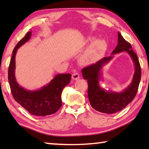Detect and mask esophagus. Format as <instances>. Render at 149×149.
Segmentation results:
<instances>
[{
	"instance_id": "esophagus-1",
	"label": "esophagus",
	"mask_w": 149,
	"mask_h": 149,
	"mask_svg": "<svg viewBox=\"0 0 149 149\" xmlns=\"http://www.w3.org/2000/svg\"><path fill=\"white\" fill-rule=\"evenodd\" d=\"M72 79L73 80H78L79 79H80V75H79L78 72L73 73L72 75Z\"/></svg>"
}]
</instances>
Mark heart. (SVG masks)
<instances>
[{
	"label": "heart",
	"instance_id": "b5f03b06",
	"mask_svg": "<svg viewBox=\"0 0 149 149\" xmlns=\"http://www.w3.org/2000/svg\"><path fill=\"white\" fill-rule=\"evenodd\" d=\"M90 40H93L92 38H90ZM107 42L104 40H98L95 41L91 45L90 47L85 56L83 57V61L86 62V61L93 60L97 59L98 57L103 54L107 49Z\"/></svg>",
	"mask_w": 149,
	"mask_h": 149
}]
</instances>
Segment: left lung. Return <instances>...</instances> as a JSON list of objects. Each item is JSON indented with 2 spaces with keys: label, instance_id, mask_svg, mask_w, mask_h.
<instances>
[{
  "label": "left lung",
  "instance_id": "left-lung-1",
  "mask_svg": "<svg viewBox=\"0 0 149 149\" xmlns=\"http://www.w3.org/2000/svg\"><path fill=\"white\" fill-rule=\"evenodd\" d=\"M122 52L129 54L135 66V72L131 84L122 92L106 91L102 88L99 83L102 68L111 60L113 56L105 57L95 64L85 67L81 70L83 79H86L88 83L87 93L89 103L93 109L100 113L113 114L121 111L133 100L137 93L141 79V68L139 60L137 55L132 49L131 44L126 41L121 34L118 32V44L112 54Z\"/></svg>",
  "mask_w": 149,
  "mask_h": 149
}]
</instances>
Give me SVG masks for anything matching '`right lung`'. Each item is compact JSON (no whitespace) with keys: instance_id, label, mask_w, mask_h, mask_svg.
I'll return each mask as SVG.
<instances>
[{"instance_id":"1","label":"right lung","mask_w":149,"mask_h":149,"mask_svg":"<svg viewBox=\"0 0 149 149\" xmlns=\"http://www.w3.org/2000/svg\"><path fill=\"white\" fill-rule=\"evenodd\" d=\"M32 32H28L13 51L8 69V80L15 100L32 115L44 116L56 113L62 107L63 89L70 83L71 74H58L46 86L36 91H28L19 86L15 77V54L17 50L30 38Z\"/></svg>"}]
</instances>
